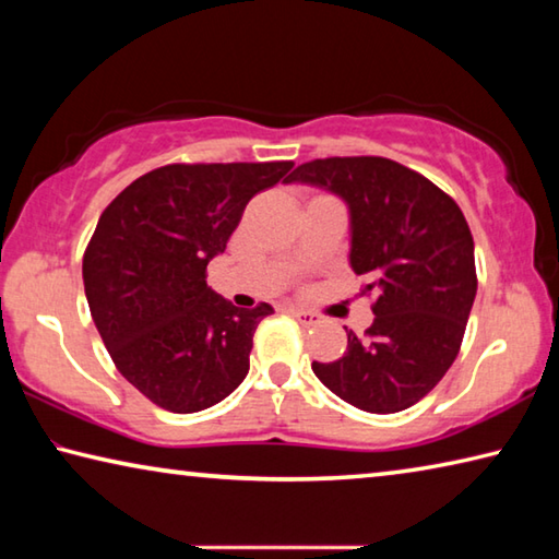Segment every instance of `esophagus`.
Wrapping results in <instances>:
<instances>
[{
  "instance_id": "1",
  "label": "esophagus",
  "mask_w": 559,
  "mask_h": 559,
  "mask_svg": "<svg viewBox=\"0 0 559 559\" xmlns=\"http://www.w3.org/2000/svg\"><path fill=\"white\" fill-rule=\"evenodd\" d=\"M290 316L296 318L300 325H306V328H310V325H318V323H320V316H318V313H310V310H298V308H293V310H290Z\"/></svg>"
}]
</instances>
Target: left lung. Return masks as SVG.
Instances as JSON below:
<instances>
[{"label":"left lung","mask_w":559,"mask_h":559,"mask_svg":"<svg viewBox=\"0 0 559 559\" xmlns=\"http://www.w3.org/2000/svg\"><path fill=\"white\" fill-rule=\"evenodd\" d=\"M288 182L337 194L349 212V266L374 293L365 337L313 362L340 400L372 414L409 409L449 372L476 298V259L466 216L447 192L386 157H325Z\"/></svg>","instance_id":"8db88e82"}]
</instances>
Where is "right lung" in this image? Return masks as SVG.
<instances>
[{
  "label": "right lung",
  "mask_w": 559,
  "mask_h": 559,
  "mask_svg": "<svg viewBox=\"0 0 559 559\" xmlns=\"http://www.w3.org/2000/svg\"><path fill=\"white\" fill-rule=\"evenodd\" d=\"M293 163L165 165L138 177L100 214L83 253V286L120 374L175 414L210 409L249 372L269 302L236 308L206 286L253 194ZM290 177V175H289Z\"/></svg>",
  "instance_id": "obj_1"
}]
</instances>
